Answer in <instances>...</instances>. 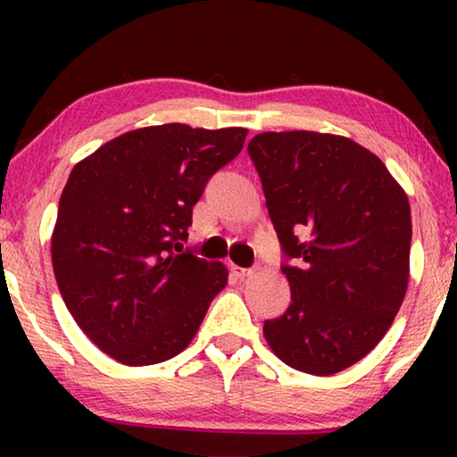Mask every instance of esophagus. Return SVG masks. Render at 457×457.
<instances>
[{
    "label": "esophagus",
    "instance_id": "obj_1",
    "mask_svg": "<svg viewBox=\"0 0 457 457\" xmlns=\"http://www.w3.org/2000/svg\"><path fill=\"white\" fill-rule=\"evenodd\" d=\"M230 270H233L237 278H247V277H252V274H253L252 268H241V266H233Z\"/></svg>",
    "mask_w": 457,
    "mask_h": 457
}]
</instances>
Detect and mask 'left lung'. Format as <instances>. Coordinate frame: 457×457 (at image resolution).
<instances>
[{
	"label": "left lung",
	"instance_id": "left-lung-1",
	"mask_svg": "<svg viewBox=\"0 0 457 457\" xmlns=\"http://www.w3.org/2000/svg\"><path fill=\"white\" fill-rule=\"evenodd\" d=\"M291 264V303L264 322L287 366L328 377L372 352L410 280L405 191L372 152L314 130L260 133L247 145Z\"/></svg>",
	"mask_w": 457,
	"mask_h": 457
}]
</instances>
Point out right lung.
<instances>
[{
  "label": "right lung",
  "instance_id": "right-lung-1",
  "mask_svg": "<svg viewBox=\"0 0 457 457\" xmlns=\"http://www.w3.org/2000/svg\"><path fill=\"white\" fill-rule=\"evenodd\" d=\"M247 129L129 130L72 168L52 235L68 312L110 358L160 364L189 345L227 287L220 262L183 252L193 205Z\"/></svg>",
  "mask_w": 457,
  "mask_h": 457
}]
</instances>
